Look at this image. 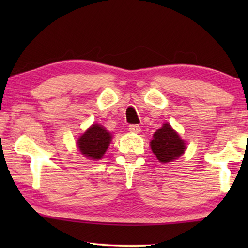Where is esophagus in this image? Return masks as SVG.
I'll return each mask as SVG.
<instances>
[{
    "label": "esophagus",
    "mask_w": 248,
    "mask_h": 248,
    "mask_svg": "<svg viewBox=\"0 0 248 248\" xmlns=\"http://www.w3.org/2000/svg\"><path fill=\"white\" fill-rule=\"evenodd\" d=\"M129 131L132 133H139L141 131V128L139 124H130L129 125Z\"/></svg>",
    "instance_id": "obj_1"
}]
</instances>
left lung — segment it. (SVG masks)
<instances>
[{
  "mask_svg": "<svg viewBox=\"0 0 248 248\" xmlns=\"http://www.w3.org/2000/svg\"><path fill=\"white\" fill-rule=\"evenodd\" d=\"M150 145L152 152L161 163L175 161L182 156L186 150L185 141L169 124H164L162 128L154 132Z\"/></svg>",
  "mask_w": 248,
  "mask_h": 248,
  "instance_id": "8db88e82",
  "label": "left lung"
}]
</instances>
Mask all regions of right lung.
<instances>
[{"label": "right lung", "mask_w": 248, "mask_h": 248, "mask_svg": "<svg viewBox=\"0 0 248 248\" xmlns=\"http://www.w3.org/2000/svg\"><path fill=\"white\" fill-rule=\"evenodd\" d=\"M111 134L100 124H93L78 140V148L89 159H100L111 142Z\"/></svg>", "instance_id": "add662e5"}]
</instances>
